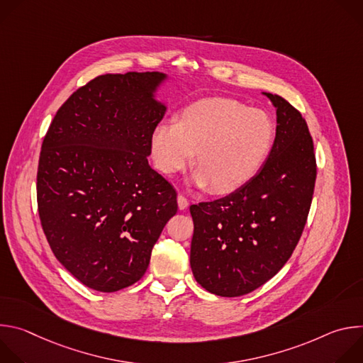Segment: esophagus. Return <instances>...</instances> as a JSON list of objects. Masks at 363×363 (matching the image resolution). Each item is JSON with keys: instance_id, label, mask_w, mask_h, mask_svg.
<instances>
[{"instance_id": "obj_1", "label": "esophagus", "mask_w": 363, "mask_h": 363, "mask_svg": "<svg viewBox=\"0 0 363 363\" xmlns=\"http://www.w3.org/2000/svg\"><path fill=\"white\" fill-rule=\"evenodd\" d=\"M178 206H179V210H186L188 208V199L182 194L178 195Z\"/></svg>"}]
</instances>
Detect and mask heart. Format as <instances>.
Returning <instances> with one entry per match:
<instances>
[{
	"mask_svg": "<svg viewBox=\"0 0 363 363\" xmlns=\"http://www.w3.org/2000/svg\"><path fill=\"white\" fill-rule=\"evenodd\" d=\"M274 142L270 116L234 99H202L186 106L175 123L162 122L149 138L152 161L165 177L194 160L196 186L230 194L262 169ZM196 155H193V152Z\"/></svg>",
	"mask_w": 363,
	"mask_h": 363,
	"instance_id": "1",
	"label": "heart"
}]
</instances>
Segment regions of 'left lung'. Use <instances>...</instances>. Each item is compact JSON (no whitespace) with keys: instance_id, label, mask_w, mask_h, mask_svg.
<instances>
[{"instance_id":"left-lung-1","label":"left lung","mask_w":363,"mask_h":363,"mask_svg":"<svg viewBox=\"0 0 363 363\" xmlns=\"http://www.w3.org/2000/svg\"><path fill=\"white\" fill-rule=\"evenodd\" d=\"M277 128L269 157L233 194L191 205L195 280L223 297L244 296L269 281L293 254L312 203L316 157L301 113L279 94Z\"/></svg>"}]
</instances>
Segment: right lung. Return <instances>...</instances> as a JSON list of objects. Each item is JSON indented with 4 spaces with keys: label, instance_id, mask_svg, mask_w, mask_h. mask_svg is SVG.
Wrapping results in <instances>:
<instances>
[{
    "label": "right lung",
    "instance_id": "obj_1",
    "mask_svg": "<svg viewBox=\"0 0 363 363\" xmlns=\"http://www.w3.org/2000/svg\"><path fill=\"white\" fill-rule=\"evenodd\" d=\"M160 72L103 74L57 111L40 152L37 203L57 260L84 286L112 293L145 274L174 186L147 164L149 138L167 106Z\"/></svg>",
    "mask_w": 363,
    "mask_h": 363
}]
</instances>
